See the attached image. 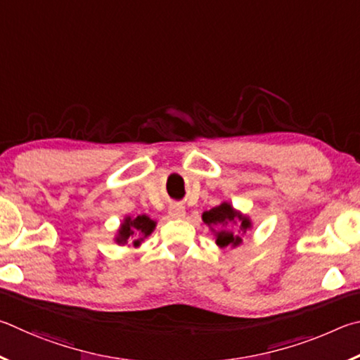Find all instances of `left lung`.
Returning a JSON list of instances; mask_svg holds the SVG:
<instances>
[{"label":"left lung","mask_w":360,"mask_h":360,"mask_svg":"<svg viewBox=\"0 0 360 360\" xmlns=\"http://www.w3.org/2000/svg\"><path fill=\"white\" fill-rule=\"evenodd\" d=\"M153 229H155V221L153 219H150L148 217L141 215V217H136L134 219L126 218L124 223L122 224V229H120L118 242L128 240V238L134 234V231L142 232L145 236H150L151 232H153Z\"/></svg>","instance_id":"obj_1"}]
</instances>
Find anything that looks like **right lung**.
<instances>
[{
  "label": "right lung",
  "instance_id": "obj_1",
  "mask_svg": "<svg viewBox=\"0 0 360 360\" xmlns=\"http://www.w3.org/2000/svg\"><path fill=\"white\" fill-rule=\"evenodd\" d=\"M238 217L237 213L234 212V209L229 204H221L215 207V209H212L209 212H205L202 215V219L205 224L209 226H217V224H224L228 221H234V218ZM240 218V217H238ZM242 219V229H248L250 228V219L247 218H240ZM242 242V238L236 236L232 231L224 229L221 232H218V238H217V243L219 247H228V245H238Z\"/></svg>",
  "mask_w": 360,
  "mask_h": 360
}]
</instances>
